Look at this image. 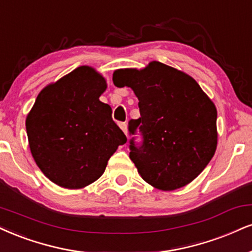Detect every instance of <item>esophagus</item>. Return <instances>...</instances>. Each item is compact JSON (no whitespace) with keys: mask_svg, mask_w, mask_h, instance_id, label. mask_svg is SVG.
Masks as SVG:
<instances>
[{"mask_svg":"<svg viewBox=\"0 0 252 252\" xmlns=\"http://www.w3.org/2000/svg\"><path fill=\"white\" fill-rule=\"evenodd\" d=\"M118 126H120V128L123 130L124 134H126V135L128 134V129H126V123H124V122H121L120 124H118Z\"/></svg>","mask_w":252,"mask_h":252,"instance_id":"esophagus-1","label":"esophagus"}]
</instances>
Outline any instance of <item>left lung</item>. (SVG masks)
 I'll use <instances>...</instances> for the list:
<instances>
[{"instance_id":"1","label":"left lung","mask_w":252,"mask_h":252,"mask_svg":"<svg viewBox=\"0 0 252 252\" xmlns=\"http://www.w3.org/2000/svg\"><path fill=\"white\" fill-rule=\"evenodd\" d=\"M118 88L130 87L141 117L129 121L130 159L142 178L157 189L175 190L195 180L215 155L217 110L198 83L160 62L142 70L121 69L113 75Z\"/></svg>"}]
</instances>
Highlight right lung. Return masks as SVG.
I'll use <instances>...</instances> for the list:
<instances>
[{
	"mask_svg": "<svg viewBox=\"0 0 252 252\" xmlns=\"http://www.w3.org/2000/svg\"><path fill=\"white\" fill-rule=\"evenodd\" d=\"M104 77L90 66H78L45 87L26 120L36 164L57 186L80 189L98 180L118 145L126 142L99 101Z\"/></svg>",
	"mask_w": 252,
	"mask_h": 252,
	"instance_id": "1",
	"label": "right lung"
}]
</instances>
